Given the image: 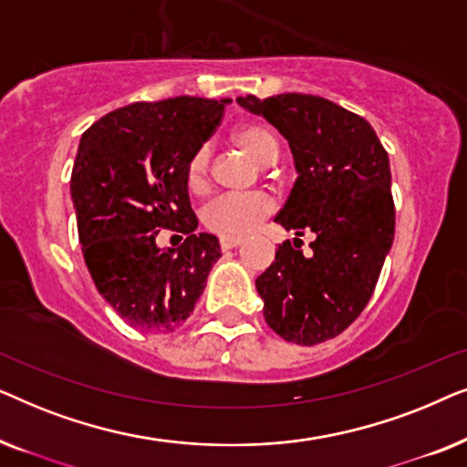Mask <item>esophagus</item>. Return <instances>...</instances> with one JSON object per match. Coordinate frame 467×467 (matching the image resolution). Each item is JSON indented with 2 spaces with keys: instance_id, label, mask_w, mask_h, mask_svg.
<instances>
[{
  "instance_id": "esophagus-1",
  "label": "esophagus",
  "mask_w": 467,
  "mask_h": 467,
  "mask_svg": "<svg viewBox=\"0 0 467 467\" xmlns=\"http://www.w3.org/2000/svg\"><path fill=\"white\" fill-rule=\"evenodd\" d=\"M240 244H242L240 238H221L219 240L221 251H229V248H235V246H240Z\"/></svg>"
}]
</instances>
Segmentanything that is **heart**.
I'll use <instances>...</instances> for the list:
<instances>
[{"label":"heart","mask_w":467,"mask_h":467,"mask_svg":"<svg viewBox=\"0 0 467 467\" xmlns=\"http://www.w3.org/2000/svg\"><path fill=\"white\" fill-rule=\"evenodd\" d=\"M234 142L261 165L276 161L280 152L274 131L261 123H246L238 127L234 133ZM210 159H213V152L206 144L191 155L187 165V184L191 191H202L208 184ZM274 208H276V203H274L272 195L264 193V191L225 193L214 197L213 202L203 206L202 223L221 238H244L274 213Z\"/></svg>","instance_id":"heart-1"}]
</instances>
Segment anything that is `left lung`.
<instances>
[{
	"instance_id": "obj_1",
	"label": "left lung",
	"mask_w": 467,
	"mask_h": 467,
	"mask_svg": "<svg viewBox=\"0 0 467 467\" xmlns=\"http://www.w3.org/2000/svg\"><path fill=\"white\" fill-rule=\"evenodd\" d=\"M238 104L276 127L296 159L297 181L276 223L317 235L310 257L283 242L257 278L264 317L286 342L331 340L366 308L391 251L389 155L366 119L318 95H246Z\"/></svg>"
}]
</instances>
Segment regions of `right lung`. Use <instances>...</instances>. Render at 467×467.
Wrapping results in <instances>:
<instances>
[{
    "label": "right lung",
    "mask_w": 467,
    "mask_h": 467,
    "mask_svg": "<svg viewBox=\"0 0 467 467\" xmlns=\"http://www.w3.org/2000/svg\"><path fill=\"white\" fill-rule=\"evenodd\" d=\"M227 101H136L95 120L80 138L69 189L82 257L106 302L140 331L181 327L221 257L214 235L195 234L187 165ZM159 228L182 233L185 242L163 252Z\"/></svg>",
    "instance_id": "obj_1"
}]
</instances>
